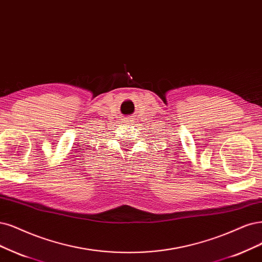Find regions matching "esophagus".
I'll list each match as a JSON object with an SVG mask.
<instances>
[{
	"instance_id": "34e87169",
	"label": "esophagus",
	"mask_w": 262,
	"mask_h": 262,
	"mask_svg": "<svg viewBox=\"0 0 262 262\" xmlns=\"http://www.w3.org/2000/svg\"><path fill=\"white\" fill-rule=\"evenodd\" d=\"M124 124H134V118H132V117H125V118L122 120Z\"/></svg>"
}]
</instances>
